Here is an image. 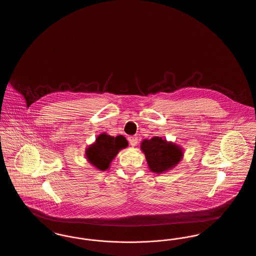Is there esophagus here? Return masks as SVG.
Masks as SVG:
<instances>
[{"label":"esophagus","instance_id":"1","mask_svg":"<svg viewBox=\"0 0 256 256\" xmlns=\"http://www.w3.org/2000/svg\"><path fill=\"white\" fill-rule=\"evenodd\" d=\"M128 142H130V144L134 147V146H136V144H138V136H128Z\"/></svg>","mask_w":256,"mask_h":256}]
</instances>
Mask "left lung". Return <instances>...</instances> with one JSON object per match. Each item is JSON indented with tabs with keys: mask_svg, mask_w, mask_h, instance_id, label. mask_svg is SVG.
Wrapping results in <instances>:
<instances>
[{
	"mask_svg": "<svg viewBox=\"0 0 256 256\" xmlns=\"http://www.w3.org/2000/svg\"><path fill=\"white\" fill-rule=\"evenodd\" d=\"M140 149L145 155L148 168L158 174L174 169L184 157L182 146L159 136L143 140Z\"/></svg>",
	"mask_w": 256,
	"mask_h": 256,
	"instance_id": "8db88e82",
	"label": "left lung"
}]
</instances>
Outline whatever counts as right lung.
I'll return each mask as SVG.
<instances>
[{
  "mask_svg": "<svg viewBox=\"0 0 256 256\" xmlns=\"http://www.w3.org/2000/svg\"><path fill=\"white\" fill-rule=\"evenodd\" d=\"M128 146V142L124 136H118L114 138L102 132L86 148V158L96 169L108 170L118 153Z\"/></svg>",
  "mask_w": 256,
  "mask_h": 256,
  "instance_id": "obj_1",
  "label": "right lung"
}]
</instances>
